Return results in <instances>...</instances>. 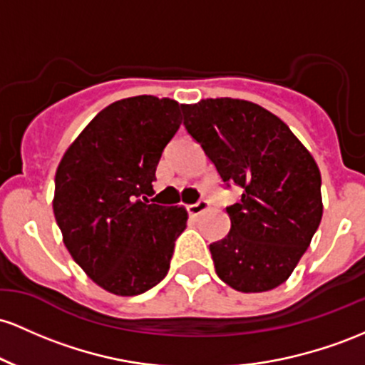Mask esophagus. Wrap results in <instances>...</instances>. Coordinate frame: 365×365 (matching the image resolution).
Wrapping results in <instances>:
<instances>
[{"instance_id":"obj_1","label":"esophagus","mask_w":365,"mask_h":365,"mask_svg":"<svg viewBox=\"0 0 365 365\" xmlns=\"http://www.w3.org/2000/svg\"><path fill=\"white\" fill-rule=\"evenodd\" d=\"M186 208H187V214H190L191 217H196V215L203 214V212L208 210V202L207 200H200V202L187 205Z\"/></svg>"}]
</instances>
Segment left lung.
<instances>
[{
  "label": "left lung",
  "mask_w": 365,
  "mask_h": 365,
  "mask_svg": "<svg viewBox=\"0 0 365 365\" xmlns=\"http://www.w3.org/2000/svg\"><path fill=\"white\" fill-rule=\"evenodd\" d=\"M184 128L226 184L243 190L226 208L231 231L210 245L215 272L241 293L277 288L309 248L322 219L321 172L279 117L236 98L181 105Z\"/></svg>",
  "instance_id": "obj_1"
}]
</instances>
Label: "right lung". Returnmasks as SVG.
Returning <instances> with one entry per match:
<instances>
[{"instance_id": "1", "label": "right lung", "mask_w": 365, "mask_h": 365, "mask_svg": "<svg viewBox=\"0 0 365 365\" xmlns=\"http://www.w3.org/2000/svg\"><path fill=\"white\" fill-rule=\"evenodd\" d=\"M179 125L175 100L125 98L101 110L61 157L53 214L72 259L105 292L134 297L169 272L187 212L141 195L153 191L162 151Z\"/></svg>"}]
</instances>
